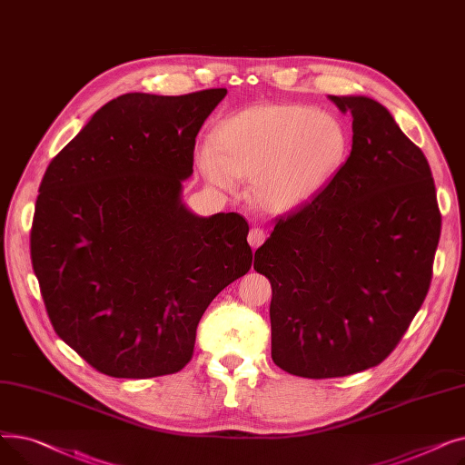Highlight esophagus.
<instances>
[{"mask_svg":"<svg viewBox=\"0 0 465 465\" xmlns=\"http://www.w3.org/2000/svg\"><path fill=\"white\" fill-rule=\"evenodd\" d=\"M263 241H265V232L262 228H252L249 233V245L256 251Z\"/></svg>","mask_w":465,"mask_h":465,"instance_id":"34e87169","label":"esophagus"}]
</instances>
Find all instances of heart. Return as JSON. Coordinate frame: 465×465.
<instances>
[{
	"label": "heart",
	"mask_w": 465,
	"mask_h": 465,
	"mask_svg": "<svg viewBox=\"0 0 465 465\" xmlns=\"http://www.w3.org/2000/svg\"><path fill=\"white\" fill-rule=\"evenodd\" d=\"M349 134L328 113L298 104H260L218 122L198 149L205 179L232 192L251 179L252 200L286 213L307 203L343 163Z\"/></svg>",
	"instance_id": "1"
}]
</instances>
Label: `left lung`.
<instances>
[{
    "instance_id": "8db88e82",
    "label": "left lung",
    "mask_w": 465,
    "mask_h": 465,
    "mask_svg": "<svg viewBox=\"0 0 465 465\" xmlns=\"http://www.w3.org/2000/svg\"><path fill=\"white\" fill-rule=\"evenodd\" d=\"M352 116V149L254 254L272 282V358L307 379L388 358L426 300L441 235L424 153L379 102L330 95Z\"/></svg>"
}]
</instances>
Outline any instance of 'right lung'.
<instances>
[{"instance_id":"right-lung-1","label":"right lung","mask_w":465,"mask_h":465,"mask_svg":"<svg viewBox=\"0 0 465 465\" xmlns=\"http://www.w3.org/2000/svg\"><path fill=\"white\" fill-rule=\"evenodd\" d=\"M226 94L118 95L45 171L32 265L54 331L95 371H181L209 303L251 270L245 218L181 203L195 135Z\"/></svg>"}]
</instances>
